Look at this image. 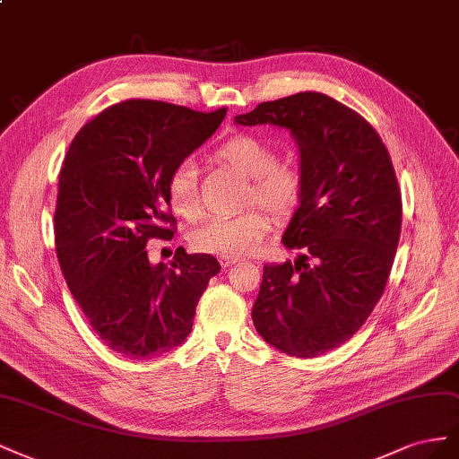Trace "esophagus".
I'll return each mask as SVG.
<instances>
[{
	"instance_id": "esophagus-1",
	"label": "esophagus",
	"mask_w": 459,
	"mask_h": 459,
	"mask_svg": "<svg viewBox=\"0 0 459 459\" xmlns=\"http://www.w3.org/2000/svg\"><path fill=\"white\" fill-rule=\"evenodd\" d=\"M237 261H238V257H225V255L219 257V264H221L222 267H230L232 264H237Z\"/></svg>"
}]
</instances>
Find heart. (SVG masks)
Segmentation results:
<instances>
[{
	"mask_svg": "<svg viewBox=\"0 0 459 459\" xmlns=\"http://www.w3.org/2000/svg\"><path fill=\"white\" fill-rule=\"evenodd\" d=\"M217 160L247 178L246 204H257L267 213L284 219L302 202L304 178L296 167L279 163L273 146L252 134H237L221 143ZM167 200L180 217L195 219L202 212L198 171L190 160L180 161L167 178ZM269 229V219L252 209L237 217H213L194 229V250L225 257H242L254 252Z\"/></svg>",
	"mask_w": 459,
	"mask_h": 459,
	"instance_id": "1",
	"label": "heart"
}]
</instances>
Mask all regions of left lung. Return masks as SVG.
<instances>
[{
  "label": "left lung",
  "mask_w": 459,
  "mask_h": 459,
  "mask_svg": "<svg viewBox=\"0 0 459 459\" xmlns=\"http://www.w3.org/2000/svg\"><path fill=\"white\" fill-rule=\"evenodd\" d=\"M234 123L286 128L304 178L282 234L304 254L264 267L255 331L292 358L321 356L356 334L385 292L402 227L394 167L375 128L319 91L264 101Z\"/></svg>",
  "instance_id": "8db88e82"
}]
</instances>
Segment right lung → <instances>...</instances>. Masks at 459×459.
<instances>
[{
    "label": "right lung",
    "mask_w": 459,
    "mask_h": 459,
    "mask_svg": "<svg viewBox=\"0 0 459 459\" xmlns=\"http://www.w3.org/2000/svg\"><path fill=\"white\" fill-rule=\"evenodd\" d=\"M126 100L86 123L65 157L56 205V250L76 304L113 351L148 359L177 348L207 282L221 271L209 254H175L152 265L150 238H173L167 178L225 119Z\"/></svg>",
    "instance_id": "1"
}]
</instances>
